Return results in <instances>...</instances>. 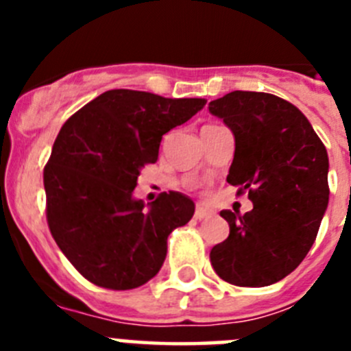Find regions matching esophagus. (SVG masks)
Instances as JSON below:
<instances>
[{"instance_id":"esophagus-1","label":"esophagus","mask_w":351,"mask_h":351,"mask_svg":"<svg viewBox=\"0 0 351 351\" xmlns=\"http://www.w3.org/2000/svg\"><path fill=\"white\" fill-rule=\"evenodd\" d=\"M209 216H214V210L210 209V207L204 206V204H198L197 209H195V218L204 219V218H209Z\"/></svg>"}]
</instances>
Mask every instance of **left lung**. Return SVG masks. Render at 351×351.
<instances>
[{
    "mask_svg": "<svg viewBox=\"0 0 351 351\" xmlns=\"http://www.w3.org/2000/svg\"><path fill=\"white\" fill-rule=\"evenodd\" d=\"M235 138L226 181L253 209L221 210L230 234L210 250L216 274L235 287H269L299 267L328 206V156L308 117L280 96L232 91L209 104Z\"/></svg>",
    "mask_w": 351,
    "mask_h": 351,
    "instance_id": "obj_1",
    "label": "left lung"
}]
</instances>
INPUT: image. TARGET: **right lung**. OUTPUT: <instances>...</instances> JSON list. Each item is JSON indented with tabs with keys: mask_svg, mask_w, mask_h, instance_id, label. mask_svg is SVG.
<instances>
[{
	"mask_svg": "<svg viewBox=\"0 0 351 351\" xmlns=\"http://www.w3.org/2000/svg\"><path fill=\"white\" fill-rule=\"evenodd\" d=\"M206 104L110 89L60 130L43 170L47 223L86 280L132 290L160 272L170 232L190 221L195 202L170 191L145 207L133 190L142 169L158 160L161 137Z\"/></svg>",
	"mask_w": 351,
	"mask_h": 351,
	"instance_id": "obj_1",
	"label": "right lung"
}]
</instances>
